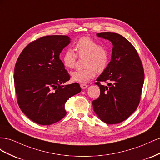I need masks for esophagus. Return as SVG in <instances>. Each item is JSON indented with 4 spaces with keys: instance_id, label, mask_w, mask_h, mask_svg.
I'll return each instance as SVG.
<instances>
[{
    "instance_id": "1",
    "label": "esophagus",
    "mask_w": 160,
    "mask_h": 160,
    "mask_svg": "<svg viewBox=\"0 0 160 160\" xmlns=\"http://www.w3.org/2000/svg\"><path fill=\"white\" fill-rule=\"evenodd\" d=\"M88 86V85L86 84H80V87L82 88V89H85Z\"/></svg>"
}]
</instances>
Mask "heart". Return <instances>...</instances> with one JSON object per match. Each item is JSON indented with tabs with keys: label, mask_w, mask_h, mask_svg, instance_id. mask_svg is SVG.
I'll list each match as a JSON object with an SVG mask.
<instances>
[{
	"label": "heart",
	"mask_w": 160,
	"mask_h": 160,
	"mask_svg": "<svg viewBox=\"0 0 160 160\" xmlns=\"http://www.w3.org/2000/svg\"><path fill=\"white\" fill-rule=\"evenodd\" d=\"M74 50L67 49L62 56V61L67 69L74 68L78 56L80 58L86 57L84 70H77L71 72L72 81L80 83H86L93 78L96 75V69L103 70L108 63V52L107 49L98 43L96 41L88 37L80 38L75 44Z\"/></svg>",
	"instance_id": "heart-1"
}]
</instances>
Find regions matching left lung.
I'll return each instance as SVG.
<instances>
[{
	"instance_id": "1",
	"label": "left lung",
	"mask_w": 160,
	"mask_h": 160,
	"mask_svg": "<svg viewBox=\"0 0 160 160\" xmlns=\"http://www.w3.org/2000/svg\"><path fill=\"white\" fill-rule=\"evenodd\" d=\"M112 44L111 62L95 84L99 97L92 101L94 111L107 124L127 119L138 108L144 82V71L138 52L128 40L115 33H97ZM108 81V86L100 84Z\"/></svg>"
}]
</instances>
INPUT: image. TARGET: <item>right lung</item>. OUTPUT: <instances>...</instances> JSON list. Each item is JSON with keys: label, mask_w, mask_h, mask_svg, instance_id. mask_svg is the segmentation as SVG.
Returning <instances> with one entry per match:
<instances>
[{"label": "right lung", "mask_w": 160, "mask_h": 160, "mask_svg": "<svg viewBox=\"0 0 160 160\" xmlns=\"http://www.w3.org/2000/svg\"><path fill=\"white\" fill-rule=\"evenodd\" d=\"M70 43L66 35H48L27 45L17 59L14 82L22 112L38 124H53L66 115L67 100L81 91L78 83L63 85L70 78L60 59Z\"/></svg>", "instance_id": "right-lung-1"}]
</instances>
